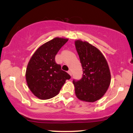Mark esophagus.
<instances>
[{
	"label": "esophagus",
	"mask_w": 133,
	"mask_h": 133,
	"mask_svg": "<svg viewBox=\"0 0 133 133\" xmlns=\"http://www.w3.org/2000/svg\"><path fill=\"white\" fill-rule=\"evenodd\" d=\"M68 73L70 74V76H72V72H71V70L68 71Z\"/></svg>",
	"instance_id": "obj_1"
}]
</instances>
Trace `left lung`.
Here are the masks:
<instances>
[{
    "instance_id": "left-lung-1",
    "label": "left lung",
    "mask_w": 133,
    "mask_h": 133,
    "mask_svg": "<svg viewBox=\"0 0 133 133\" xmlns=\"http://www.w3.org/2000/svg\"><path fill=\"white\" fill-rule=\"evenodd\" d=\"M75 46L83 68L80 81H73L76 97L81 101L94 102L103 97L111 82L107 61L99 49L88 42L76 40Z\"/></svg>"
}]
</instances>
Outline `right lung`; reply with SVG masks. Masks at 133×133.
<instances>
[{
    "mask_svg": "<svg viewBox=\"0 0 133 133\" xmlns=\"http://www.w3.org/2000/svg\"><path fill=\"white\" fill-rule=\"evenodd\" d=\"M68 41L66 38H54L39 47L29 61L25 73L26 83L40 99L57 95L66 80L71 78L55 61L57 52Z\"/></svg>",
    "mask_w": 133,
    "mask_h": 133,
    "instance_id": "1",
    "label": "right lung"
}]
</instances>
